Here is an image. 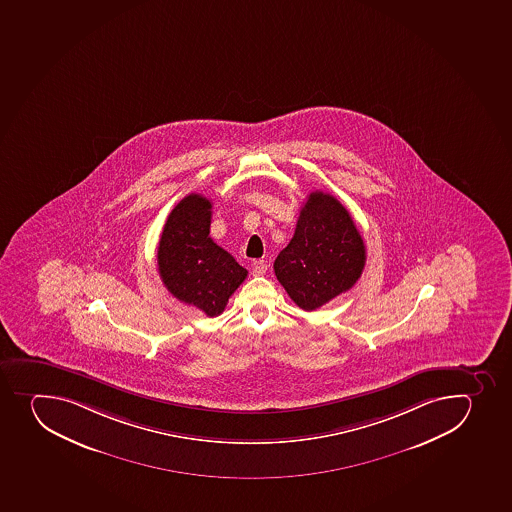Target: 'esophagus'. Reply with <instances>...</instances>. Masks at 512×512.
Returning a JSON list of instances; mask_svg holds the SVG:
<instances>
[{"label": "esophagus", "instance_id": "obj_1", "mask_svg": "<svg viewBox=\"0 0 512 512\" xmlns=\"http://www.w3.org/2000/svg\"><path fill=\"white\" fill-rule=\"evenodd\" d=\"M265 272H267V262L265 260H255L252 263V273L254 275H263Z\"/></svg>", "mask_w": 512, "mask_h": 512}]
</instances>
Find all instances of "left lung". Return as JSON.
I'll use <instances>...</instances> for the list:
<instances>
[{
	"mask_svg": "<svg viewBox=\"0 0 512 512\" xmlns=\"http://www.w3.org/2000/svg\"><path fill=\"white\" fill-rule=\"evenodd\" d=\"M366 249L350 212L333 195L315 190L298 215L290 244L273 270L288 297L313 312L350 290L365 268Z\"/></svg>",
	"mask_w": 512,
	"mask_h": 512,
	"instance_id": "8db88e82",
	"label": "left lung"
}]
</instances>
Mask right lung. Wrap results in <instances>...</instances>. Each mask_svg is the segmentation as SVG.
I'll use <instances>...</instances> for the list:
<instances>
[{
	"label": "right lung",
	"instance_id": "1",
	"mask_svg": "<svg viewBox=\"0 0 512 512\" xmlns=\"http://www.w3.org/2000/svg\"><path fill=\"white\" fill-rule=\"evenodd\" d=\"M212 204L190 194L172 209L157 247V267L167 290L207 317L224 312L247 270L210 239Z\"/></svg>",
	"mask_w": 512,
	"mask_h": 512
}]
</instances>
